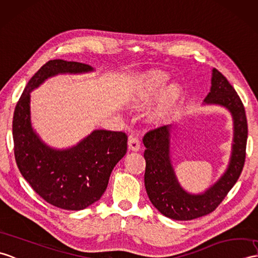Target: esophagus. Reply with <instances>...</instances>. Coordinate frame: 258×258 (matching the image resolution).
I'll list each match as a JSON object with an SVG mask.
<instances>
[{"instance_id":"1","label":"esophagus","mask_w":258,"mask_h":258,"mask_svg":"<svg viewBox=\"0 0 258 258\" xmlns=\"http://www.w3.org/2000/svg\"><path fill=\"white\" fill-rule=\"evenodd\" d=\"M127 147H128L130 151H132V152H137V151H140V148H141L140 141L137 140L136 137L130 136L128 142H127Z\"/></svg>"}]
</instances>
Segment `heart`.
Returning a JSON list of instances; mask_svg holds the SVG:
<instances>
[{
	"mask_svg": "<svg viewBox=\"0 0 258 258\" xmlns=\"http://www.w3.org/2000/svg\"><path fill=\"white\" fill-rule=\"evenodd\" d=\"M169 74L159 69L146 70L137 75L131 82L128 91L125 94V104L132 110H142L155 99L147 113V122L153 125L167 123L177 112L183 98V88L177 81L168 85Z\"/></svg>",
	"mask_w": 258,
	"mask_h": 258,
	"instance_id": "b5f03b06",
	"label": "heart"
}]
</instances>
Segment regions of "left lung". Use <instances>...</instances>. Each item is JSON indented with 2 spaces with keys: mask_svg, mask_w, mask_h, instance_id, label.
<instances>
[{
  "mask_svg": "<svg viewBox=\"0 0 258 258\" xmlns=\"http://www.w3.org/2000/svg\"><path fill=\"white\" fill-rule=\"evenodd\" d=\"M202 105L223 107L232 116L233 139L231 155L225 170L214 183L194 194L185 190L176 175L171 159L172 141L178 124L167 125L148 132L144 136L146 151L145 188L149 200L165 217L177 221H189L215 210L241 175L247 141V121L241 99L226 78L213 68L211 88Z\"/></svg>",
  "mask_w": 258,
  "mask_h": 258,
  "instance_id": "1",
  "label": "left lung"
}]
</instances>
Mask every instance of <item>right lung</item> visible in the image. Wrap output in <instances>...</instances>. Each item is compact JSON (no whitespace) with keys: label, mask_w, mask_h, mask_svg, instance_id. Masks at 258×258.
<instances>
[{"label":"right lung","mask_w":258,"mask_h":258,"mask_svg":"<svg viewBox=\"0 0 258 258\" xmlns=\"http://www.w3.org/2000/svg\"><path fill=\"white\" fill-rule=\"evenodd\" d=\"M94 71L86 63L48 61L29 80L14 112V153L22 176L45 201L63 210H83L100 200L113 168L126 154L127 136L123 132L93 130L76 145L52 147L33 126L31 93L58 75Z\"/></svg>","instance_id":"right-lung-1"}]
</instances>
